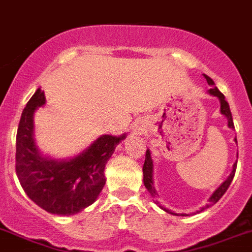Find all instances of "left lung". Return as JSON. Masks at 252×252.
<instances>
[{"label": "left lung", "instance_id": "obj_1", "mask_svg": "<svg viewBox=\"0 0 252 252\" xmlns=\"http://www.w3.org/2000/svg\"><path fill=\"white\" fill-rule=\"evenodd\" d=\"M205 79H206V82H208L209 86L211 87L210 90L208 91L209 94H211V96H215L219 98V102H220V113L223 114L225 118H227L228 120V128H230V129H234V124H233V119H232V113H230V109H229V105H228V102L225 101V97H224V94H221L220 91L218 90L217 87H215L214 84V80L211 79L210 77H208V75H205L204 74ZM234 141L237 142V139L234 138ZM237 158H238V154H237ZM236 168H237V162H234L233 164V168H232V172H230V174L228 175V178L225 179V181L221 183L219 187L215 189L213 193H211V196L209 197V204L206 205V206H204V208H201L200 210H197L196 213H201V211H204L205 209L210 208L211 205L217 204L219 200L221 198V196H223L224 193H225V191L228 189V187L230 186V182L233 181V177H234V173H236ZM143 185H145V187L147 188V191L150 192V194H151L152 197L155 198V204L158 205L160 208L162 209L164 211H166V213H169V214L172 215H181V217H186L187 214H177V213H174V211L169 210V209L164 208L162 205H160V202L156 200L158 196V191H156L155 188V183H154V161H152V158H151V151H150L149 149H147V151H146V158H145V164H143Z\"/></svg>", "mask_w": 252, "mask_h": 252}]
</instances>
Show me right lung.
I'll return each instance as SVG.
<instances>
[{
	"mask_svg": "<svg viewBox=\"0 0 252 252\" xmlns=\"http://www.w3.org/2000/svg\"><path fill=\"white\" fill-rule=\"evenodd\" d=\"M44 103V92L38 88L23 110L16 134V174L39 208L56 215L77 214L101 193L105 166L126 133L102 134L73 158H52L42 154L34 139V113Z\"/></svg>",
	"mask_w": 252,
	"mask_h": 252,
	"instance_id": "add662e5",
	"label": "right lung"
}]
</instances>
